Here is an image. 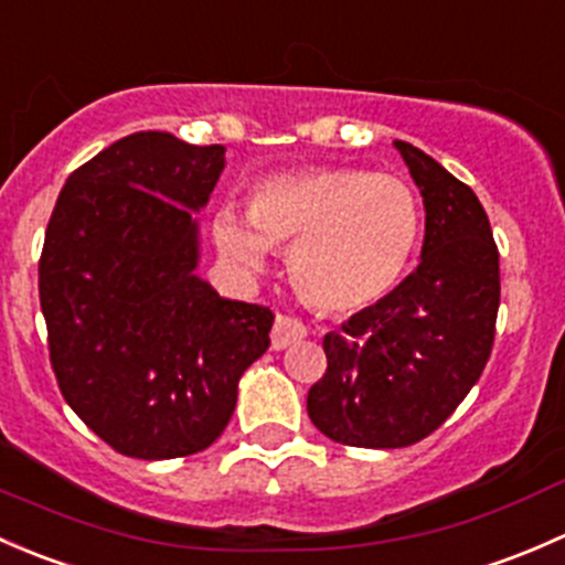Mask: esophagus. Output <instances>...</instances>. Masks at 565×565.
I'll return each mask as SVG.
<instances>
[{
	"mask_svg": "<svg viewBox=\"0 0 565 565\" xmlns=\"http://www.w3.org/2000/svg\"><path fill=\"white\" fill-rule=\"evenodd\" d=\"M307 337V326L294 316H277L275 318V329H271V348L275 351H282V348L294 345V342L305 340Z\"/></svg>",
	"mask_w": 565,
	"mask_h": 565,
	"instance_id": "esophagus-1",
	"label": "esophagus"
}]
</instances>
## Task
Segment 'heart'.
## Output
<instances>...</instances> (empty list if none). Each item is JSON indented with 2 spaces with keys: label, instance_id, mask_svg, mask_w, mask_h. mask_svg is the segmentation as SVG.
<instances>
[{
  "label": "heart",
  "instance_id": "heart-1",
  "mask_svg": "<svg viewBox=\"0 0 565 565\" xmlns=\"http://www.w3.org/2000/svg\"><path fill=\"white\" fill-rule=\"evenodd\" d=\"M249 217L214 214L220 253L260 271L269 249H290V277L310 305L359 312L403 280L422 236V203L399 173L321 166L277 173L249 195Z\"/></svg>",
  "mask_w": 565,
  "mask_h": 565
}]
</instances>
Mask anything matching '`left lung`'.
Segmentation results:
<instances>
[{
    "instance_id": "1",
    "label": "left lung",
    "mask_w": 565,
    "mask_h": 565,
    "mask_svg": "<svg viewBox=\"0 0 565 565\" xmlns=\"http://www.w3.org/2000/svg\"><path fill=\"white\" fill-rule=\"evenodd\" d=\"M424 198L422 264L381 301L323 337L326 372L307 394L312 424L342 446L403 449L468 397L495 342L498 244L468 184L394 141Z\"/></svg>"
}]
</instances>
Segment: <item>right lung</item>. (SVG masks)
I'll return each instance as SVG.
<instances>
[{
  "mask_svg": "<svg viewBox=\"0 0 565 565\" xmlns=\"http://www.w3.org/2000/svg\"><path fill=\"white\" fill-rule=\"evenodd\" d=\"M225 147L132 132L75 168L40 253V307L62 397L114 451H203L236 408L275 312L198 280V223Z\"/></svg>",
  "mask_w": 565,
  "mask_h": 565,
  "instance_id": "1",
  "label": "right lung"
}]
</instances>
